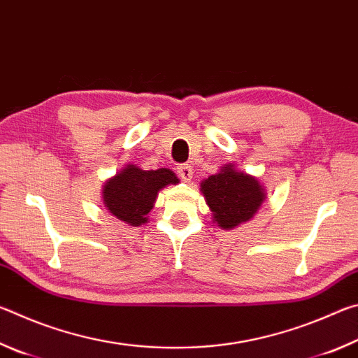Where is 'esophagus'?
I'll list each match as a JSON object with an SVG mask.
<instances>
[{
	"instance_id": "1",
	"label": "esophagus",
	"mask_w": 358,
	"mask_h": 358,
	"mask_svg": "<svg viewBox=\"0 0 358 358\" xmlns=\"http://www.w3.org/2000/svg\"><path fill=\"white\" fill-rule=\"evenodd\" d=\"M177 173L178 177L183 181H191L192 178V167L189 164H180L177 167Z\"/></svg>"
}]
</instances>
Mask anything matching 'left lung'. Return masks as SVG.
<instances>
[{"label": "left lung", "instance_id": "left-lung-1", "mask_svg": "<svg viewBox=\"0 0 358 358\" xmlns=\"http://www.w3.org/2000/svg\"><path fill=\"white\" fill-rule=\"evenodd\" d=\"M205 202L221 229H235L257 213L266 194L256 177L226 164L201 183Z\"/></svg>", "mask_w": 358, "mask_h": 358}]
</instances>
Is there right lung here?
<instances>
[{
	"mask_svg": "<svg viewBox=\"0 0 358 358\" xmlns=\"http://www.w3.org/2000/svg\"><path fill=\"white\" fill-rule=\"evenodd\" d=\"M178 177L171 169L142 171L134 164L126 166L115 177L106 181L102 201L106 208L129 226H142L162 187L177 185Z\"/></svg>",
	"mask_w": 358,
	"mask_h": 358,
	"instance_id": "1",
	"label": "right lung"
}]
</instances>
